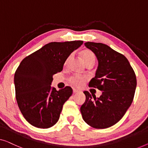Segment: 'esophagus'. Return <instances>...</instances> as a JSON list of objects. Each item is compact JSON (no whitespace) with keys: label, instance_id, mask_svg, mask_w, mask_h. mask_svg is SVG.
Listing matches in <instances>:
<instances>
[{"label":"esophagus","instance_id":"1","mask_svg":"<svg viewBox=\"0 0 148 148\" xmlns=\"http://www.w3.org/2000/svg\"><path fill=\"white\" fill-rule=\"evenodd\" d=\"M73 91L74 93H78V92H79V90L75 89H73Z\"/></svg>","mask_w":148,"mask_h":148}]
</instances>
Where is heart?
Instances as JSON below:
<instances>
[{
	"label": "heart",
	"instance_id": "b5f03b06",
	"mask_svg": "<svg viewBox=\"0 0 148 148\" xmlns=\"http://www.w3.org/2000/svg\"><path fill=\"white\" fill-rule=\"evenodd\" d=\"M80 56L85 65L89 63L94 64L95 61V55H94V53L92 52L91 50H89V49H85L81 51L80 52ZM71 57V55H70V56L68 57L67 61H68ZM69 81L73 87H81L83 85V83L85 82V79L84 77H81L73 76L71 77L69 79Z\"/></svg>",
	"mask_w": 148,
	"mask_h": 148
}]
</instances>
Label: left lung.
I'll return each mask as SVG.
<instances>
[{"label": "left lung", "instance_id": "8db88e82", "mask_svg": "<svg viewBox=\"0 0 148 148\" xmlns=\"http://www.w3.org/2000/svg\"><path fill=\"white\" fill-rule=\"evenodd\" d=\"M87 48L93 51L98 60L95 77L89 86L102 91L99 97L88 91L80 110L89 125L105 129L117 123L125 115L134 99L137 85L136 74L127 58L107 45L87 42Z\"/></svg>", "mask_w": 148, "mask_h": 148}]
</instances>
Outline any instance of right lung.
I'll list each match as a JSON object with an SVG mask.
<instances>
[{
  "label": "right lung",
  "mask_w": 148,
  "mask_h": 148,
  "mask_svg": "<svg viewBox=\"0 0 148 148\" xmlns=\"http://www.w3.org/2000/svg\"><path fill=\"white\" fill-rule=\"evenodd\" d=\"M83 42H49L21 61L14 77L16 99L21 112L32 125L45 129L58 121L73 89L67 86L57 91L51 87L53 75L63 70L68 57Z\"/></svg>",
  "instance_id": "add662e5"
}]
</instances>
